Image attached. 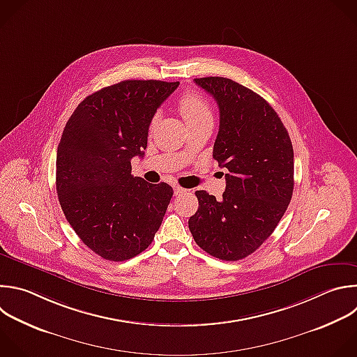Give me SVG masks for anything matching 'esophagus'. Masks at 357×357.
<instances>
[{"label": "esophagus", "instance_id": "esophagus-1", "mask_svg": "<svg viewBox=\"0 0 357 357\" xmlns=\"http://www.w3.org/2000/svg\"><path fill=\"white\" fill-rule=\"evenodd\" d=\"M174 190H175V195H181V193H185V192H186V189H183V188L178 186V185L174 186Z\"/></svg>", "mask_w": 357, "mask_h": 357}]
</instances>
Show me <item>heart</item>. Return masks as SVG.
Here are the masks:
<instances>
[{
	"label": "heart",
	"instance_id": "b5f03b06",
	"mask_svg": "<svg viewBox=\"0 0 357 357\" xmlns=\"http://www.w3.org/2000/svg\"><path fill=\"white\" fill-rule=\"evenodd\" d=\"M179 110L188 126L213 121V112L208 102L199 93L186 92L179 99Z\"/></svg>",
	"mask_w": 357,
	"mask_h": 357
}]
</instances>
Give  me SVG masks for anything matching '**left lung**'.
Listing matches in <instances>:
<instances>
[{
    "instance_id": "1",
    "label": "left lung",
    "mask_w": 357,
    "mask_h": 357,
    "mask_svg": "<svg viewBox=\"0 0 357 357\" xmlns=\"http://www.w3.org/2000/svg\"><path fill=\"white\" fill-rule=\"evenodd\" d=\"M195 82L218 105L213 158L228 174L221 200L196 190L199 208L189 218V229L211 257L240 261L269 238L291 200V140L275 109L250 88L224 77Z\"/></svg>"
}]
</instances>
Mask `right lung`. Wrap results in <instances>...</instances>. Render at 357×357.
<instances>
[{"instance_id":"right-lung-1","label":"right lung","mask_w":357,"mask_h":357,"mask_svg":"<svg viewBox=\"0 0 357 357\" xmlns=\"http://www.w3.org/2000/svg\"><path fill=\"white\" fill-rule=\"evenodd\" d=\"M179 82L126 79L88 95L64 128L56 160L63 213L96 255L128 261L153 243L174 195L165 183L132 175L149 128Z\"/></svg>"}]
</instances>
